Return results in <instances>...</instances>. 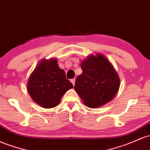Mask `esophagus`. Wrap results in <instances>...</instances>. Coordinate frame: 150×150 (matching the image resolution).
<instances>
[{"label": "esophagus", "instance_id": "esophagus-1", "mask_svg": "<svg viewBox=\"0 0 150 150\" xmlns=\"http://www.w3.org/2000/svg\"><path fill=\"white\" fill-rule=\"evenodd\" d=\"M70 82H71V83H72V85H75V78L72 79V80H70Z\"/></svg>", "mask_w": 150, "mask_h": 150}]
</instances>
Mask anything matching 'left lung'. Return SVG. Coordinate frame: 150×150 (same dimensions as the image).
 <instances>
[{"label":"left lung","instance_id":"1","mask_svg":"<svg viewBox=\"0 0 150 150\" xmlns=\"http://www.w3.org/2000/svg\"><path fill=\"white\" fill-rule=\"evenodd\" d=\"M80 67L83 73L76 79L75 90L84 104L95 108L112 100L119 90L120 78L109 60L98 54L83 60Z\"/></svg>","mask_w":150,"mask_h":150}]
</instances>
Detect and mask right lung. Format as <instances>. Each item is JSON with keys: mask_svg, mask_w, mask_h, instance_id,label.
Segmentation results:
<instances>
[{"mask_svg": "<svg viewBox=\"0 0 150 150\" xmlns=\"http://www.w3.org/2000/svg\"><path fill=\"white\" fill-rule=\"evenodd\" d=\"M72 88L56 59L42 60L30 76L27 85L31 98L44 108L57 106L64 94Z\"/></svg>", "mask_w": 150, "mask_h": 150, "instance_id": "obj_1", "label": "right lung"}]
</instances>
